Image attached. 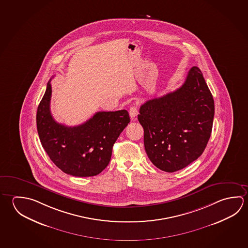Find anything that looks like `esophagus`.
<instances>
[{
	"instance_id": "34e87169",
	"label": "esophagus",
	"mask_w": 248,
	"mask_h": 248,
	"mask_svg": "<svg viewBox=\"0 0 248 248\" xmlns=\"http://www.w3.org/2000/svg\"><path fill=\"white\" fill-rule=\"evenodd\" d=\"M129 114H130V118L132 120H136V118L139 114V109H138V106L134 105H132L129 109Z\"/></svg>"
}]
</instances>
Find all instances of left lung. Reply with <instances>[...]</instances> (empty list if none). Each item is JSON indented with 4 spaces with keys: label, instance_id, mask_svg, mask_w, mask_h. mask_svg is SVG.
Instances as JSON below:
<instances>
[{
    "label": "left lung",
    "instance_id": "left-lung-1",
    "mask_svg": "<svg viewBox=\"0 0 248 248\" xmlns=\"http://www.w3.org/2000/svg\"><path fill=\"white\" fill-rule=\"evenodd\" d=\"M213 118V95L194 66L181 87L141 105L138 119L148 157L166 172L186 167L206 147Z\"/></svg>",
    "mask_w": 248,
    "mask_h": 248
}]
</instances>
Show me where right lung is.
Segmentation results:
<instances>
[{
	"instance_id": "add662e5",
	"label": "right lung",
	"mask_w": 248,
	"mask_h": 248,
	"mask_svg": "<svg viewBox=\"0 0 248 248\" xmlns=\"http://www.w3.org/2000/svg\"><path fill=\"white\" fill-rule=\"evenodd\" d=\"M51 92L49 80L36 113L37 131L45 152L65 173L76 177L100 173L109 165L114 143L130 123L128 111H99L80 125L66 126L56 122L50 113Z\"/></svg>"
}]
</instances>
